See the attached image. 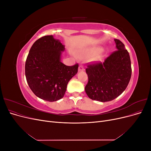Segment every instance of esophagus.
I'll return each mask as SVG.
<instances>
[{"label": "esophagus", "instance_id": "obj_1", "mask_svg": "<svg viewBox=\"0 0 151 151\" xmlns=\"http://www.w3.org/2000/svg\"><path fill=\"white\" fill-rule=\"evenodd\" d=\"M84 70V67L83 65H80L79 66V71H83Z\"/></svg>", "mask_w": 151, "mask_h": 151}]
</instances>
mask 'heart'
<instances>
[{
    "instance_id": "obj_1",
    "label": "heart",
    "mask_w": 151,
    "mask_h": 151,
    "mask_svg": "<svg viewBox=\"0 0 151 151\" xmlns=\"http://www.w3.org/2000/svg\"><path fill=\"white\" fill-rule=\"evenodd\" d=\"M100 50V49L99 48H91L88 50V51L86 52L85 53H84L83 54L81 55V57L83 58H89L91 57H92L93 55H94L95 54H96ZM102 58L101 55H97L96 56H95L94 58V60L96 61H99L101 60Z\"/></svg>"
}]
</instances>
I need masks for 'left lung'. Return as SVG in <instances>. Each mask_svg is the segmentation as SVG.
<instances>
[{"label":"left lung","instance_id":"obj_1","mask_svg":"<svg viewBox=\"0 0 151 151\" xmlns=\"http://www.w3.org/2000/svg\"><path fill=\"white\" fill-rule=\"evenodd\" d=\"M117 50L103 63H88L86 72L88 82L85 91L88 97L101 102L110 101L125 90L132 76L129 53L120 40L115 39Z\"/></svg>","mask_w":151,"mask_h":151}]
</instances>
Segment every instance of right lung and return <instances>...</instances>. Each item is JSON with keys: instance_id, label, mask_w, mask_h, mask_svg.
I'll list each match as a JSON object with an SVG mask.
<instances>
[{"instance_id": "1", "label": "right lung", "mask_w": 151, "mask_h": 151, "mask_svg": "<svg viewBox=\"0 0 151 151\" xmlns=\"http://www.w3.org/2000/svg\"><path fill=\"white\" fill-rule=\"evenodd\" d=\"M64 50V45L52 35L45 36L33 43L27 57V83L36 96L45 101L62 99L68 81L78 71V63L67 66L60 62Z\"/></svg>"}]
</instances>
